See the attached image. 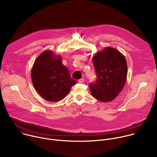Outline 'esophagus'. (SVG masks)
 <instances>
[{"instance_id": "obj_1", "label": "esophagus", "mask_w": 157, "mask_h": 157, "mask_svg": "<svg viewBox=\"0 0 157 157\" xmlns=\"http://www.w3.org/2000/svg\"><path fill=\"white\" fill-rule=\"evenodd\" d=\"M83 82H84V79H82V78L78 80V82H79V83H82Z\"/></svg>"}]
</instances>
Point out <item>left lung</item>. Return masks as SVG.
Wrapping results in <instances>:
<instances>
[{"label": "left lung", "instance_id": "1", "mask_svg": "<svg viewBox=\"0 0 157 157\" xmlns=\"http://www.w3.org/2000/svg\"><path fill=\"white\" fill-rule=\"evenodd\" d=\"M97 80L89 85L92 96L101 102L115 99L126 82L127 64L117 50L106 47L93 57Z\"/></svg>", "mask_w": 157, "mask_h": 157}]
</instances>
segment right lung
Listing matches in <instances>:
<instances>
[{
  "instance_id": "add662e5",
  "label": "right lung",
  "mask_w": 157,
  "mask_h": 157,
  "mask_svg": "<svg viewBox=\"0 0 157 157\" xmlns=\"http://www.w3.org/2000/svg\"><path fill=\"white\" fill-rule=\"evenodd\" d=\"M36 91L44 99L58 102L64 99L76 84L68 69L62 64L61 57L44 51L36 59L31 74Z\"/></svg>"
}]
</instances>
